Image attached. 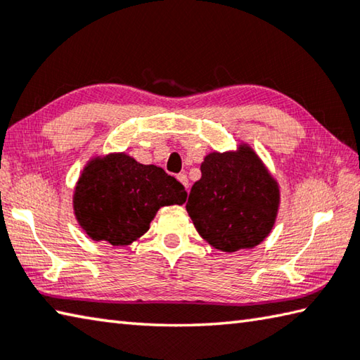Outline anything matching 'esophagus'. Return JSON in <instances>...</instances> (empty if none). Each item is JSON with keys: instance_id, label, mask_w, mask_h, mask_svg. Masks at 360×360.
Returning <instances> with one entry per match:
<instances>
[{"instance_id": "esophagus-1", "label": "esophagus", "mask_w": 360, "mask_h": 360, "mask_svg": "<svg viewBox=\"0 0 360 360\" xmlns=\"http://www.w3.org/2000/svg\"><path fill=\"white\" fill-rule=\"evenodd\" d=\"M176 178H178V181L181 182L182 186H184L186 188H188V179H187V174L186 173H179L178 176H176Z\"/></svg>"}]
</instances>
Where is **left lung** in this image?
<instances>
[{"label": "left lung", "instance_id": "obj_1", "mask_svg": "<svg viewBox=\"0 0 360 360\" xmlns=\"http://www.w3.org/2000/svg\"><path fill=\"white\" fill-rule=\"evenodd\" d=\"M280 205L277 181L253 149L211 153L186 209L200 236L221 252L253 248L269 236Z\"/></svg>", "mask_w": 360, "mask_h": 360}]
</instances>
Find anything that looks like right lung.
Masks as SVG:
<instances>
[{
	"mask_svg": "<svg viewBox=\"0 0 360 360\" xmlns=\"http://www.w3.org/2000/svg\"><path fill=\"white\" fill-rule=\"evenodd\" d=\"M186 198L184 186L160 167L117 153L86 163L75 186L74 212L93 240L129 245L149 230L162 206Z\"/></svg>",
	"mask_w": 360,
	"mask_h": 360,
	"instance_id": "right-lung-1",
	"label": "right lung"
}]
</instances>
